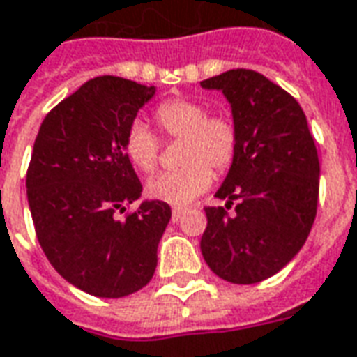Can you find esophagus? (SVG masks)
<instances>
[{
	"label": "esophagus",
	"mask_w": 357,
	"mask_h": 357,
	"mask_svg": "<svg viewBox=\"0 0 357 357\" xmlns=\"http://www.w3.org/2000/svg\"><path fill=\"white\" fill-rule=\"evenodd\" d=\"M185 213H187V208H183V206H176V208L172 211V220L178 222Z\"/></svg>",
	"instance_id": "esophagus-1"
}]
</instances>
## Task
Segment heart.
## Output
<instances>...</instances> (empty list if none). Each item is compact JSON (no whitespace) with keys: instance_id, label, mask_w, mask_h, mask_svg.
<instances>
[{"instance_id":"obj_1","label":"heart","mask_w":357,"mask_h":357,"mask_svg":"<svg viewBox=\"0 0 357 357\" xmlns=\"http://www.w3.org/2000/svg\"><path fill=\"white\" fill-rule=\"evenodd\" d=\"M154 121L168 141L183 139L179 160L183 168L153 178L144 191L149 199L168 204H187L204 193L214 174H226L239 151V129L224 112L208 114V106L195 98H168L154 108ZM162 143L149 127L135 121L123 137V153L141 174H153L160 160Z\"/></svg>"}]
</instances>
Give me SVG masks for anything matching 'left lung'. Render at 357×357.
<instances>
[{
  "instance_id": "1",
  "label": "left lung",
  "mask_w": 357,
  "mask_h": 357,
  "mask_svg": "<svg viewBox=\"0 0 357 357\" xmlns=\"http://www.w3.org/2000/svg\"><path fill=\"white\" fill-rule=\"evenodd\" d=\"M231 104L239 151L218 199L206 206L201 238L206 265L234 284L271 278L305 243L319 203V156L298 100L251 69H230L204 79ZM236 213L227 214L233 201Z\"/></svg>"
}]
</instances>
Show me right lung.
Instances as JSON below:
<instances>
[{"mask_svg":"<svg viewBox=\"0 0 357 357\" xmlns=\"http://www.w3.org/2000/svg\"><path fill=\"white\" fill-rule=\"evenodd\" d=\"M153 96L154 86L94 77L50 109L34 141L26 197L40 248L67 282L96 298L151 282L172 218L162 201L123 213L143 191L123 137Z\"/></svg>","mask_w":357,"mask_h":357,"instance_id":"right-lung-1","label":"right lung"}]
</instances>
